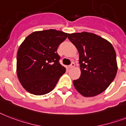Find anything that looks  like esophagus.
I'll use <instances>...</instances> for the list:
<instances>
[{
    "instance_id": "obj_1",
    "label": "esophagus",
    "mask_w": 126,
    "mask_h": 126,
    "mask_svg": "<svg viewBox=\"0 0 126 126\" xmlns=\"http://www.w3.org/2000/svg\"><path fill=\"white\" fill-rule=\"evenodd\" d=\"M74 66H75V63H74V62H72V63L70 65V66H69V68H73V67H74Z\"/></svg>"
}]
</instances>
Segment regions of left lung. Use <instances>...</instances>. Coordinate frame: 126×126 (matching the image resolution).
Listing matches in <instances>:
<instances>
[{
    "label": "left lung",
    "mask_w": 126,
    "mask_h": 126,
    "mask_svg": "<svg viewBox=\"0 0 126 126\" xmlns=\"http://www.w3.org/2000/svg\"><path fill=\"white\" fill-rule=\"evenodd\" d=\"M68 39L79 52L81 75L73 81L77 91L85 97L106 91L116 76V52L110 42L90 32L68 33Z\"/></svg>",
    "instance_id": "left-lung-1"
}]
</instances>
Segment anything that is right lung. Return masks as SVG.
Returning a JSON list of instances; mask_svg holds the SVG:
<instances>
[{
    "label": "right lung",
    "instance_id": "1",
    "mask_svg": "<svg viewBox=\"0 0 126 126\" xmlns=\"http://www.w3.org/2000/svg\"><path fill=\"white\" fill-rule=\"evenodd\" d=\"M68 33L50 29L34 32L22 43L17 54V74L28 93L43 95L52 91L65 72L57 50Z\"/></svg>",
    "mask_w": 126,
    "mask_h": 126
}]
</instances>
